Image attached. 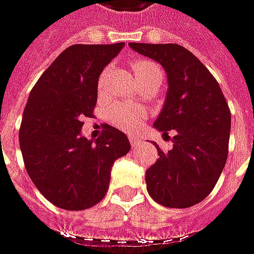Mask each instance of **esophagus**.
<instances>
[{"instance_id":"34e87169","label":"esophagus","mask_w":254,"mask_h":254,"mask_svg":"<svg viewBox=\"0 0 254 254\" xmlns=\"http://www.w3.org/2000/svg\"><path fill=\"white\" fill-rule=\"evenodd\" d=\"M129 141H130V145H132L133 148L137 147V145L141 143V140H140L137 136H134V134H130V136H129Z\"/></svg>"}]
</instances>
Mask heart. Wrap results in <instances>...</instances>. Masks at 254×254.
Returning a JSON list of instances; mask_svg holds the SVG:
<instances>
[{"instance_id": "1", "label": "heart", "mask_w": 254, "mask_h": 254, "mask_svg": "<svg viewBox=\"0 0 254 254\" xmlns=\"http://www.w3.org/2000/svg\"><path fill=\"white\" fill-rule=\"evenodd\" d=\"M133 72L137 78V81H145V79H157L162 81V71L155 63L148 62V60H136L132 64ZM104 81H106V72H103L102 77L99 78V90L104 88ZM109 121L114 127H120L122 130H134L136 127H140V124L145 118L144 110L140 109L137 106H129V104H121L117 103L110 107Z\"/></svg>"}]
</instances>
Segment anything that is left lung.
<instances>
[{"instance_id": "left-lung-1", "label": "left lung", "mask_w": 254, "mask_h": 254, "mask_svg": "<svg viewBox=\"0 0 254 254\" xmlns=\"http://www.w3.org/2000/svg\"><path fill=\"white\" fill-rule=\"evenodd\" d=\"M129 47L162 65L168 78L164 107L154 127L165 134L175 129L173 148L157 144V162L145 170L147 191L166 207L194 206L219 180L228 155L231 113L217 81L189 49L176 44Z\"/></svg>"}]
</instances>
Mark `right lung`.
<instances>
[{
  "label": "right lung",
  "instance_id": "add662e5",
  "mask_svg": "<svg viewBox=\"0 0 254 254\" xmlns=\"http://www.w3.org/2000/svg\"><path fill=\"white\" fill-rule=\"evenodd\" d=\"M124 42L77 44L55 59L30 92L19 132L28 176L58 207L84 210L107 192L111 168L130 150L127 136L104 125L96 140L82 136V118L92 117L99 77Z\"/></svg>",
  "mask_w": 254,
  "mask_h": 254
}]
</instances>
